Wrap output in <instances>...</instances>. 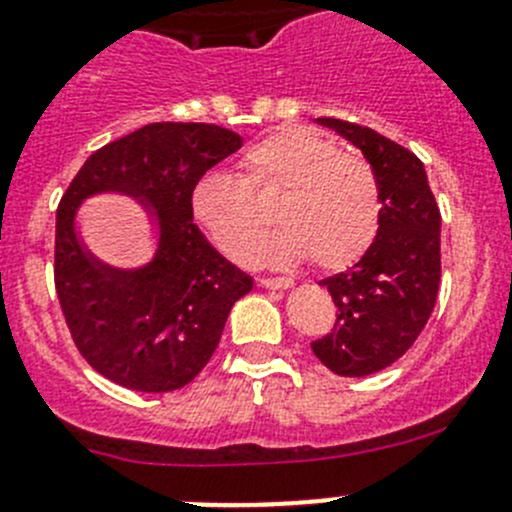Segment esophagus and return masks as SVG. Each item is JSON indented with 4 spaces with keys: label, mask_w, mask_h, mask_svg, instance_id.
<instances>
[{
    "label": "esophagus",
    "mask_w": 512,
    "mask_h": 512,
    "mask_svg": "<svg viewBox=\"0 0 512 512\" xmlns=\"http://www.w3.org/2000/svg\"><path fill=\"white\" fill-rule=\"evenodd\" d=\"M259 284L264 286V289H271V291H284V289H291V286H294V281L291 279H259Z\"/></svg>",
    "instance_id": "esophagus-1"
}]
</instances>
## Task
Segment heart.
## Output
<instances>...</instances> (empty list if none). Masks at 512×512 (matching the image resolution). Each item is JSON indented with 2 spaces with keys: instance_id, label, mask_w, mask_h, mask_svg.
<instances>
[{
  "instance_id": "heart-1",
  "label": "heart",
  "mask_w": 512,
  "mask_h": 512,
  "mask_svg": "<svg viewBox=\"0 0 512 512\" xmlns=\"http://www.w3.org/2000/svg\"><path fill=\"white\" fill-rule=\"evenodd\" d=\"M251 191L286 188L276 203L279 231L261 246L266 221L233 175L208 173L193 188V216L231 259H256L274 269L311 259L319 269L357 261L379 226V183L362 155L344 153L309 128H286L248 150Z\"/></svg>"
}]
</instances>
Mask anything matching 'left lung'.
<instances>
[{"mask_svg":"<svg viewBox=\"0 0 512 512\" xmlns=\"http://www.w3.org/2000/svg\"><path fill=\"white\" fill-rule=\"evenodd\" d=\"M362 150L379 183V226L352 269L319 281L337 304V324L311 344L339 377H367L415 344L440 289V208L422 160L377 130L316 118Z\"/></svg>","mask_w":512,"mask_h":512,"instance_id":"8db88e82","label":"left lung"}]
</instances>
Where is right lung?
Masks as SVG:
<instances>
[{
    "label": "right lung",
    "instance_id": "right-lung-1",
    "mask_svg": "<svg viewBox=\"0 0 512 512\" xmlns=\"http://www.w3.org/2000/svg\"><path fill=\"white\" fill-rule=\"evenodd\" d=\"M241 148L208 123H150L92 153L57 208L55 286L67 326L92 369L135 392H173L198 377L233 304L253 279L193 223L201 175ZM97 195L141 206L154 253L138 267L100 260L81 236L79 208Z\"/></svg>",
    "mask_w": 512,
    "mask_h": 512
}]
</instances>
